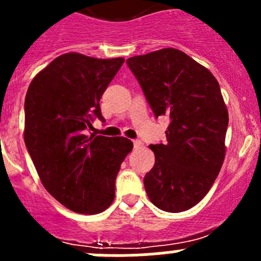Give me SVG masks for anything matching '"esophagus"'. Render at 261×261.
I'll return each mask as SVG.
<instances>
[{"label": "esophagus", "mask_w": 261, "mask_h": 261, "mask_svg": "<svg viewBox=\"0 0 261 261\" xmlns=\"http://www.w3.org/2000/svg\"><path fill=\"white\" fill-rule=\"evenodd\" d=\"M134 146H135V147L141 146V141L140 140H134Z\"/></svg>", "instance_id": "34e87169"}]
</instances>
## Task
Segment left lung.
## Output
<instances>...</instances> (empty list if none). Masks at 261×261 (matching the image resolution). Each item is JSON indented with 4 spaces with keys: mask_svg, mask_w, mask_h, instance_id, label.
<instances>
[{
    "mask_svg": "<svg viewBox=\"0 0 261 261\" xmlns=\"http://www.w3.org/2000/svg\"><path fill=\"white\" fill-rule=\"evenodd\" d=\"M155 117L169 116L167 143L150 145L155 164L144 178L158 208L183 212L211 189L223 164L228 112L207 68L178 49L128 58Z\"/></svg>",
    "mask_w": 261,
    "mask_h": 261,
    "instance_id": "left-lung-1",
    "label": "left lung"
}]
</instances>
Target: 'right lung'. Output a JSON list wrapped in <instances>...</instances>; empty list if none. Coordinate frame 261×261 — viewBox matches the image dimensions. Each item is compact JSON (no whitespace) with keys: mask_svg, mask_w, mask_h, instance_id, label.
I'll return each instance as SVG.
<instances>
[{"mask_svg":"<svg viewBox=\"0 0 261 261\" xmlns=\"http://www.w3.org/2000/svg\"><path fill=\"white\" fill-rule=\"evenodd\" d=\"M123 58L97 59L80 53L55 58L34 77L25 97L23 139L41 183L73 212L96 215L115 198L128 139L87 136L99 118V99Z\"/></svg>","mask_w":261,"mask_h":261,"instance_id":"obj_1","label":"right lung"}]
</instances>
